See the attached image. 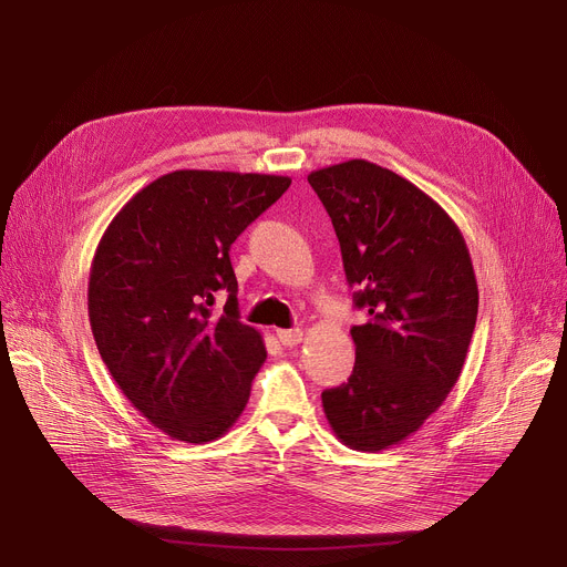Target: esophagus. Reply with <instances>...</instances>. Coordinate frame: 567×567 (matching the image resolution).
<instances>
[{"label":"esophagus","instance_id":"1","mask_svg":"<svg viewBox=\"0 0 567 567\" xmlns=\"http://www.w3.org/2000/svg\"><path fill=\"white\" fill-rule=\"evenodd\" d=\"M278 340L285 344V347H296L301 340H303V331L301 329H280L278 331Z\"/></svg>","mask_w":567,"mask_h":567}]
</instances>
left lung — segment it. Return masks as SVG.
Segmentation results:
<instances>
[{
	"mask_svg": "<svg viewBox=\"0 0 567 567\" xmlns=\"http://www.w3.org/2000/svg\"><path fill=\"white\" fill-rule=\"evenodd\" d=\"M329 212L355 308V363L321 393L336 436L353 451L398 445L457 383L478 317V285L455 220L404 176L368 161L308 174Z\"/></svg>",
	"mask_w": 567,
	"mask_h": 567,
	"instance_id": "8db88e82",
	"label": "left lung"
}]
</instances>
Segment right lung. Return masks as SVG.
<instances>
[{
	"label": "right lung",
	"instance_id": "obj_1",
	"mask_svg": "<svg viewBox=\"0 0 567 567\" xmlns=\"http://www.w3.org/2000/svg\"><path fill=\"white\" fill-rule=\"evenodd\" d=\"M289 176L176 169L107 225L89 274V323L131 404L176 441L223 436L244 413L266 347L238 319L229 248ZM228 291L223 316L210 310Z\"/></svg>",
	"mask_w": 567,
	"mask_h": 567
}]
</instances>
